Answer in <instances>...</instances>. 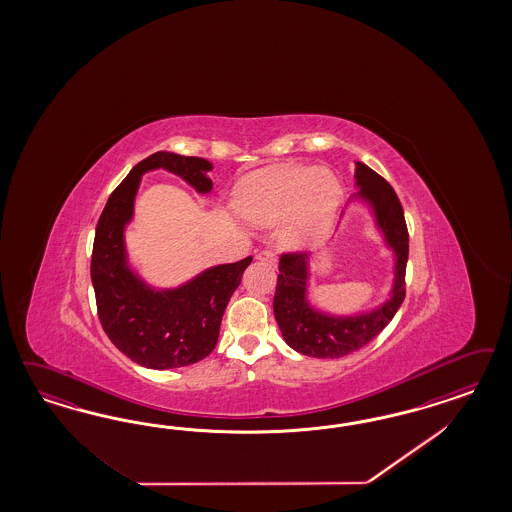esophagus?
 <instances>
[{
	"label": "esophagus",
	"mask_w": 512,
	"mask_h": 512,
	"mask_svg": "<svg viewBox=\"0 0 512 512\" xmlns=\"http://www.w3.org/2000/svg\"><path fill=\"white\" fill-rule=\"evenodd\" d=\"M255 259H257V261H264V263L274 264V266L278 264L276 253L270 251V249H261V251L255 255Z\"/></svg>",
	"instance_id": "1"
}]
</instances>
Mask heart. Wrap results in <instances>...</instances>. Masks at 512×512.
<instances>
[{
    "mask_svg": "<svg viewBox=\"0 0 512 512\" xmlns=\"http://www.w3.org/2000/svg\"><path fill=\"white\" fill-rule=\"evenodd\" d=\"M341 184L334 172L310 167H279L242 182L236 193L240 216L259 227L283 221L285 248L306 249L323 238L340 208Z\"/></svg>",
    "mask_w": 512,
    "mask_h": 512,
    "instance_id": "1",
    "label": "heart"
}]
</instances>
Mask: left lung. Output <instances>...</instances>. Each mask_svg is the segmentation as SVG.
Here are the masks:
<instances>
[{
    "label": "left lung",
    "mask_w": 512,
    "mask_h": 512,
    "mask_svg": "<svg viewBox=\"0 0 512 512\" xmlns=\"http://www.w3.org/2000/svg\"><path fill=\"white\" fill-rule=\"evenodd\" d=\"M358 195L370 202L377 227L394 251V285L390 298L379 308L358 315H328L308 302V253H283L279 257L274 315L283 340L298 353L313 358L351 355L379 336L392 321L405 298V264L409 257V234L396 191L368 165L357 163Z\"/></svg>",
    "instance_id": "obj_1"
}]
</instances>
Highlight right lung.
Masks as SVG:
<instances>
[{
  "mask_svg": "<svg viewBox=\"0 0 512 512\" xmlns=\"http://www.w3.org/2000/svg\"><path fill=\"white\" fill-rule=\"evenodd\" d=\"M165 169L199 193L212 191V163L202 157L155 152L142 159L112 191L97 221L92 283L97 315L109 340L144 368L169 370L208 357L219 338L225 308L251 263L217 264L176 289L155 291L129 268L125 225L133 217L142 174Z\"/></svg>",
  "mask_w": 512,
  "mask_h": 512,
  "instance_id": "obj_1",
  "label": "right lung"
}]
</instances>
